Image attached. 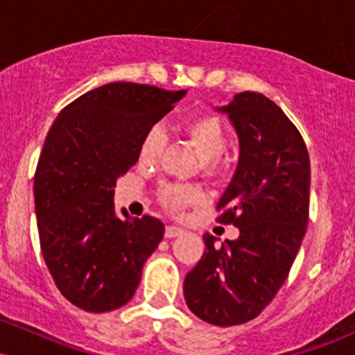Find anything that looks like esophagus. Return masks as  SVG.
Returning a JSON list of instances; mask_svg holds the SVG:
<instances>
[{"instance_id": "obj_1", "label": "esophagus", "mask_w": 355, "mask_h": 355, "mask_svg": "<svg viewBox=\"0 0 355 355\" xmlns=\"http://www.w3.org/2000/svg\"><path fill=\"white\" fill-rule=\"evenodd\" d=\"M183 230L180 229V227H175V225H168L165 229V237L166 239H175L178 237V235H182Z\"/></svg>"}]
</instances>
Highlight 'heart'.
I'll list each match as a JSON object with an SVG mask.
<instances>
[{"label":"heart","instance_id":"1","mask_svg":"<svg viewBox=\"0 0 355 355\" xmlns=\"http://www.w3.org/2000/svg\"><path fill=\"white\" fill-rule=\"evenodd\" d=\"M187 140L195 150L202 164L214 165L222 158L227 150V132L222 121L214 115L195 116L183 128ZM165 137L160 126H152L141 138L140 160L144 164H153L164 150ZM162 200L168 209L182 210L200 200V193L193 189L182 187H165L162 190Z\"/></svg>","mask_w":355,"mask_h":355}]
</instances>
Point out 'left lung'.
Returning <instances> with one entry per match:
<instances>
[{"instance_id":"8db88e82","label":"left lung","mask_w":355,"mask_h":355,"mask_svg":"<svg viewBox=\"0 0 355 355\" xmlns=\"http://www.w3.org/2000/svg\"><path fill=\"white\" fill-rule=\"evenodd\" d=\"M239 137V164L217 205L218 223L237 240L215 245L185 277L189 309L209 324L230 327L255 319L287 279L309 222L311 162L304 138L262 93L243 92L215 108Z\"/></svg>"}]
</instances>
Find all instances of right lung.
Listing matches in <instances>:
<instances>
[{
    "label": "right lung",
    "instance_id": "1",
    "mask_svg": "<svg viewBox=\"0 0 355 355\" xmlns=\"http://www.w3.org/2000/svg\"><path fill=\"white\" fill-rule=\"evenodd\" d=\"M185 89L108 83L56 116L35 173L42 252L56 287L76 307L110 312L135 294L165 227L115 211L116 180L138 162L141 138Z\"/></svg>",
    "mask_w": 355,
    "mask_h": 355
}]
</instances>
